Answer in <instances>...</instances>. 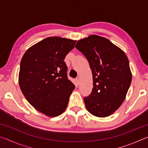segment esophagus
Listing matches in <instances>:
<instances>
[{
  "label": "esophagus",
  "mask_w": 148,
  "mask_h": 148,
  "mask_svg": "<svg viewBox=\"0 0 148 148\" xmlns=\"http://www.w3.org/2000/svg\"><path fill=\"white\" fill-rule=\"evenodd\" d=\"M76 83L77 86H78V85L79 84V77H77V78L76 79Z\"/></svg>",
  "instance_id": "obj_1"
}]
</instances>
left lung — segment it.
<instances>
[{"label":"left lung","instance_id":"1","mask_svg":"<svg viewBox=\"0 0 148 148\" xmlns=\"http://www.w3.org/2000/svg\"><path fill=\"white\" fill-rule=\"evenodd\" d=\"M89 63L92 75V92L84 97L89 113L105 117L123 102L132 81L128 58L122 49L104 37L92 34L76 44Z\"/></svg>","mask_w":148,"mask_h":148}]
</instances>
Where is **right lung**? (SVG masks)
<instances>
[{
    "label": "right lung",
    "mask_w": 148,
    "mask_h": 148,
    "mask_svg": "<svg viewBox=\"0 0 148 148\" xmlns=\"http://www.w3.org/2000/svg\"><path fill=\"white\" fill-rule=\"evenodd\" d=\"M76 40L47 37L30 47L22 57L19 85L28 102L51 117L63 113L74 85L67 77L64 59Z\"/></svg>",
    "instance_id": "right-lung-1"
}]
</instances>
